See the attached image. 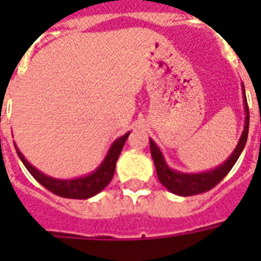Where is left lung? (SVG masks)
<instances>
[{
  "instance_id": "left-lung-1",
  "label": "left lung",
  "mask_w": 261,
  "mask_h": 261,
  "mask_svg": "<svg viewBox=\"0 0 261 261\" xmlns=\"http://www.w3.org/2000/svg\"><path fill=\"white\" fill-rule=\"evenodd\" d=\"M242 91H243V106H245L243 108L245 109L243 131H242V136L238 144H236L235 149L232 151V153L228 156V159L225 161L224 164H221L217 168L204 170V172H196V173H185V172L172 169L169 165L166 164L164 153L159 149L156 142L153 141L152 138H149L151 155H152L158 179L170 193H173L176 196L187 197L208 192L213 187L217 186L219 181L229 173V170L233 168V165L236 164V161L241 156L242 151H243V148L246 145L247 133H249V108H247L246 93H245L243 84H242Z\"/></svg>"
}]
</instances>
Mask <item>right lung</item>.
<instances>
[{
    "label": "right lung",
    "instance_id": "right-lung-1",
    "mask_svg": "<svg viewBox=\"0 0 261 261\" xmlns=\"http://www.w3.org/2000/svg\"><path fill=\"white\" fill-rule=\"evenodd\" d=\"M128 136H130V131L125 133L124 136H121L114 140L113 144L109 148L106 156L102 161V164L99 165L92 173H88L85 176H80V177H72V179H57V177H51V176L44 175L43 172L36 169L33 165L29 164V161L22 155L19 148L16 147L15 142L14 145L18 156L22 161V164L25 165V168L29 170V173L42 186H44L47 190H50V192L60 197L85 200V198H91V197L96 196L97 193L102 192L103 189L110 183V180L113 179L116 162L119 159L120 152H121L123 145H124L125 140L128 138Z\"/></svg>",
    "mask_w": 261,
    "mask_h": 261
}]
</instances>
